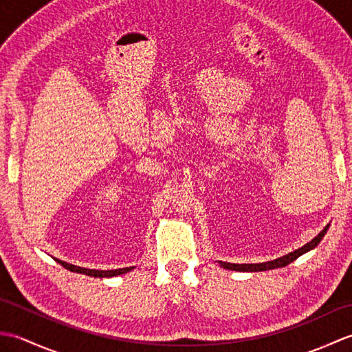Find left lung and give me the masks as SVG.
I'll return each instance as SVG.
<instances>
[{
	"mask_svg": "<svg viewBox=\"0 0 352 352\" xmlns=\"http://www.w3.org/2000/svg\"><path fill=\"white\" fill-rule=\"evenodd\" d=\"M328 227H330V226H327L315 239H313L311 242L305 243L304 246H301V248H298L296 251L289 252V254H286V256L278 257V258H275V260L265 261V263L236 265V263H228V261H218V263L223 269H230V271H239V272H261V271H271V269H276V267H284V266H287L289 263H292V261H294V260H296L298 257H301L302 254L309 252L313 248H316V246L319 245V242L322 241V237L325 236Z\"/></svg>",
	"mask_w": 352,
	"mask_h": 352,
	"instance_id": "obj_1",
	"label": "left lung"
}]
</instances>
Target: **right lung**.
I'll return each mask as SVG.
<instances>
[{
	"label": "right lung",
	"instance_id": "obj_1",
	"mask_svg": "<svg viewBox=\"0 0 352 352\" xmlns=\"http://www.w3.org/2000/svg\"><path fill=\"white\" fill-rule=\"evenodd\" d=\"M57 263H60L63 267L68 269L71 272H77V274H85L89 276H96V278H110V276H118V275H122L130 272L134 269V266L130 267H122V269H111V271H98V269H87V267H80L76 265H71V263H66L63 260H58L54 258Z\"/></svg>",
	"mask_w": 352,
	"mask_h": 352
}]
</instances>
